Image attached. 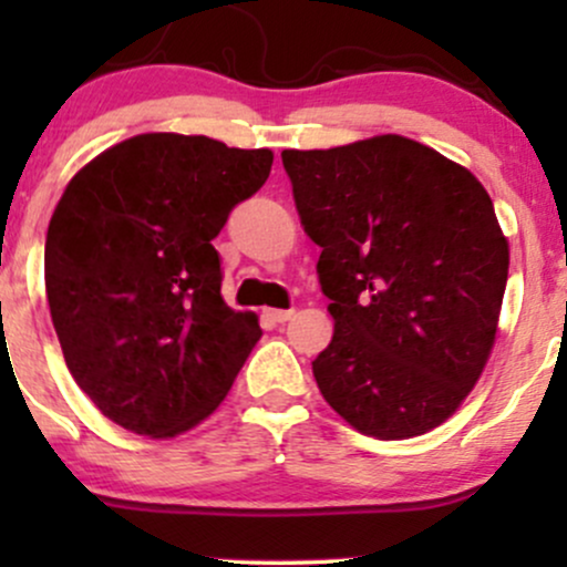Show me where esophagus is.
<instances>
[{
	"label": "esophagus",
	"mask_w": 567,
	"mask_h": 567,
	"mask_svg": "<svg viewBox=\"0 0 567 567\" xmlns=\"http://www.w3.org/2000/svg\"><path fill=\"white\" fill-rule=\"evenodd\" d=\"M266 317H269L271 322H288L292 317V309H269L266 311Z\"/></svg>",
	"instance_id": "34e87169"
}]
</instances>
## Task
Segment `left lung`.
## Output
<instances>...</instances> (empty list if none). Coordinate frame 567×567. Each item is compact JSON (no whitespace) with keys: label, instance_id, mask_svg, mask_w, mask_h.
Masks as SVG:
<instances>
[{"label":"left lung","instance_id":"left-lung-1","mask_svg":"<svg viewBox=\"0 0 567 567\" xmlns=\"http://www.w3.org/2000/svg\"><path fill=\"white\" fill-rule=\"evenodd\" d=\"M336 330L311 370L357 432L405 440L466 400L496 341L509 245L474 175L402 135L282 152Z\"/></svg>","mask_w":567,"mask_h":567}]
</instances>
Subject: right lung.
Returning <instances> with one entry per match:
<instances>
[{
  "mask_svg": "<svg viewBox=\"0 0 567 567\" xmlns=\"http://www.w3.org/2000/svg\"><path fill=\"white\" fill-rule=\"evenodd\" d=\"M271 162L269 148L143 133L71 178L44 288L71 375L114 424L175 437L229 394L261 328L220 298L213 239Z\"/></svg>",
  "mask_w": 567,
  "mask_h": 567,
  "instance_id": "1",
  "label": "right lung"
}]
</instances>
